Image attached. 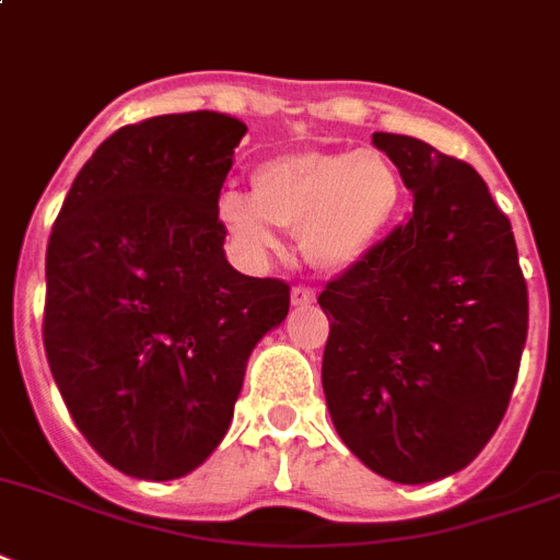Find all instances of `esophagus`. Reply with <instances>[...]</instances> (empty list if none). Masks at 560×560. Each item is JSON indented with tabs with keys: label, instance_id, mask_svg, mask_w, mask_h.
Instances as JSON below:
<instances>
[{
	"label": "esophagus",
	"instance_id": "obj_1",
	"mask_svg": "<svg viewBox=\"0 0 560 560\" xmlns=\"http://www.w3.org/2000/svg\"><path fill=\"white\" fill-rule=\"evenodd\" d=\"M314 300H317V291H314L312 285H294V289H291V303H294V306H312Z\"/></svg>",
	"mask_w": 560,
	"mask_h": 560
}]
</instances>
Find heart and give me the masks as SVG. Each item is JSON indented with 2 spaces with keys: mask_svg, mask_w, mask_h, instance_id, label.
Listing matches in <instances>:
<instances>
[{
  "mask_svg": "<svg viewBox=\"0 0 560 560\" xmlns=\"http://www.w3.org/2000/svg\"><path fill=\"white\" fill-rule=\"evenodd\" d=\"M400 200L404 177L381 151H291L254 168L252 194L225 188L217 217L246 252H275L277 225L300 231L317 269L346 271L381 243Z\"/></svg>",
  "mask_w": 560,
  "mask_h": 560,
  "instance_id": "1",
  "label": "heart"
}]
</instances>
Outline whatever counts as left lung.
<instances>
[{
  "label": "left lung",
  "mask_w": 560,
  "mask_h": 560,
  "mask_svg": "<svg viewBox=\"0 0 560 560\" xmlns=\"http://www.w3.org/2000/svg\"><path fill=\"white\" fill-rule=\"evenodd\" d=\"M415 208L326 283L323 392L337 435L372 472L429 483L495 435L529 326L512 225L472 165L377 131Z\"/></svg>",
  "instance_id": "8db88e82"
}]
</instances>
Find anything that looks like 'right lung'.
<instances>
[{
	"label": "right lung",
	"mask_w": 560,
	"mask_h": 560,
	"mask_svg": "<svg viewBox=\"0 0 560 560\" xmlns=\"http://www.w3.org/2000/svg\"><path fill=\"white\" fill-rule=\"evenodd\" d=\"M246 131L217 110L125 125L50 231V374L85 441L131 478H183L220 446L248 354L289 314V283L240 275L223 252L217 197Z\"/></svg>",
	"instance_id": "obj_1"
}]
</instances>
